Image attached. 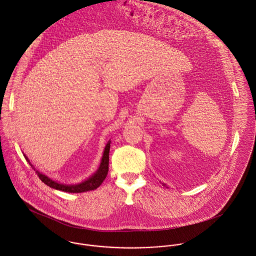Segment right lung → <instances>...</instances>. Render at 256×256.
Here are the masks:
<instances>
[{
  "label": "right lung",
  "instance_id": "1",
  "mask_svg": "<svg viewBox=\"0 0 256 256\" xmlns=\"http://www.w3.org/2000/svg\"><path fill=\"white\" fill-rule=\"evenodd\" d=\"M109 152H110V142L107 143L105 150H104V154L102 157V161L100 164L99 169L97 172L91 176L87 180L78 184H74V186H68V184H58L57 182L49 178L47 176L39 172L38 170H36L37 176H39V178L48 186L55 188L58 190H62V192H72V194H80V192H86L89 190H96L98 186H100V184L104 182V180L106 178L107 174H108V170H109ZM26 160L28 157L26 156Z\"/></svg>",
  "mask_w": 256,
  "mask_h": 256
}]
</instances>
